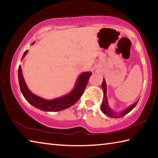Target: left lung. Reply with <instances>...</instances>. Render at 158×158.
Returning <instances> with one entry per match:
<instances>
[{"instance_id": "obj_1", "label": "left lung", "mask_w": 158, "mask_h": 158, "mask_svg": "<svg viewBox=\"0 0 158 158\" xmlns=\"http://www.w3.org/2000/svg\"><path fill=\"white\" fill-rule=\"evenodd\" d=\"M102 88L103 90V99H102V103L101 105V110L102 112L104 113L107 116H109V117H111V118H119V117H122L124 115H126V114H127L128 113H130L131 110H132L136 106V105L138 103L139 100L137 101L134 103L133 105H130V106L127 107V109H126L125 110H122V112L119 113H116L115 111H114L111 109V108L109 106L108 101H107V98H106V81L105 80H103V82L102 83Z\"/></svg>"}]
</instances>
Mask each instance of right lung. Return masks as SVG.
Instances as JSON below:
<instances>
[{
	"instance_id": "1",
	"label": "right lung",
	"mask_w": 158,
	"mask_h": 158,
	"mask_svg": "<svg viewBox=\"0 0 158 158\" xmlns=\"http://www.w3.org/2000/svg\"><path fill=\"white\" fill-rule=\"evenodd\" d=\"M35 42L32 43L33 45ZM28 50L23 53L22 60L27 54ZM92 75V72H83L77 78L73 89L66 95L52 100H47L34 94L28 88L23 78L21 66L18 68V79L19 88L25 99L36 108L47 112L59 111L69 108L76 103L84 91L88 84V79Z\"/></svg>"
}]
</instances>
